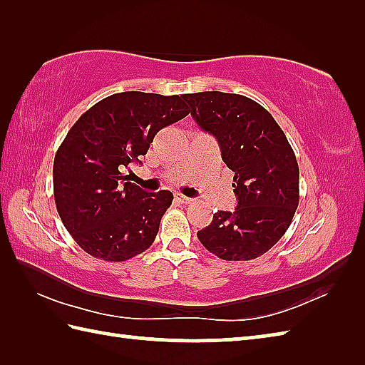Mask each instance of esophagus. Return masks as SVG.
<instances>
[{"label":"esophagus","mask_w":365,"mask_h":365,"mask_svg":"<svg viewBox=\"0 0 365 365\" xmlns=\"http://www.w3.org/2000/svg\"><path fill=\"white\" fill-rule=\"evenodd\" d=\"M175 200H177V202L178 204H185V205H187V204H190L191 202V197H188V196H183V195H180V192H177V195H175Z\"/></svg>","instance_id":"1"}]
</instances>
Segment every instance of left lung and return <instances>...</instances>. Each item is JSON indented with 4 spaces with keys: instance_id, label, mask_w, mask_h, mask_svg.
I'll return each instance as SVG.
<instances>
[{
    "instance_id": "8db88e82",
    "label": "left lung",
    "mask_w": 365,
    "mask_h": 365,
    "mask_svg": "<svg viewBox=\"0 0 365 365\" xmlns=\"http://www.w3.org/2000/svg\"><path fill=\"white\" fill-rule=\"evenodd\" d=\"M197 125L220 143L235 173V212L213 215L199 242L222 260H252L290 227L299 202V168L282 128L254 100L220 91L185 94Z\"/></svg>"
}]
</instances>
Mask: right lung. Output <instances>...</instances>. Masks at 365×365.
<instances>
[{
  "label": "right lung",
  "instance_id": "right-lung-1",
  "mask_svg": "<svg viewBox=\"0 0 365 365\" xmlns=\"http://www.w3.org/2000/svg\"><path fill=\"white\" fill-rule=\"evenodd\" d=\"M188 114L182 97L130 91L100 100L68 130L53 163L54 202L84 252L125 262L150 247L174 196L145 192L122 170Z\"/></svg>",
  "mask_w": 365,
  "mask_h": 365
}]
</instances>
